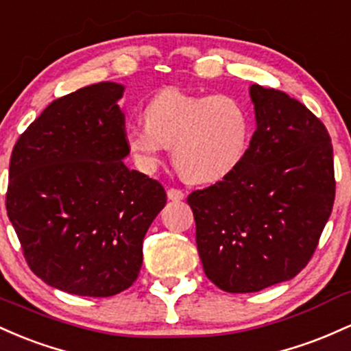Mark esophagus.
<instances>
[{"label":"esophagus","instance_id":"esophagus-1","mask_svg":"<svg viewBox=\"0 0 351 351\" xmlns=\"http://www.w3.org/2000/svg\"><path fill=\"white\" fill-rule=\"evenodd\" d=\"M167 197L169 200H176V202H179V200H184V192L180 191V189H169L167 191Z\"/></svg>","mask_w":351,"mask_h":351}]
</instances>
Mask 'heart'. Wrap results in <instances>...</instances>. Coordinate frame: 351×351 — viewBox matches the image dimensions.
Instances as JSON below:
<instances>
[{
    "instance_id": "b5f03b06",
    "label": "heart",
    "mask_w": 351,
    "mask_h": 351,
    "mask_svg": "<svg viewBox=\"0 0 351 351\" xmlns=\"http://www.w3.org/2000/svg\"><path fill=\"white\" fill-rule=\"evenodd\" d=\"M143 119L144 124L125 129L124 143L145 172H154L162 152L172 147V162L184 179L219 182L242 164L249 151V112L226 94L164 89L144 106Z\"/></svg>"
}]
</instances>
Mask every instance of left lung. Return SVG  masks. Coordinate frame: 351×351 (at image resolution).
I'll use <instances>...</instances> for the list:
<instances>
[{"label":"left lung","mask_w":351,"mask_h":351,"mask_svg":"<svg viewBox=\"0 0 351 351\" xmlns=\"http://www.w3.org/2000/svg\"><path fill=\"white\" fill-rule=\"evenodd\" d=\"M257 129L242 164L187 197L208 280L250 293L290 280L312 258L335 200L333 147L322 121L277 89L252 84Z\"/></svg>","instance_id":"obj_1"}]
</instances>
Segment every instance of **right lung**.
<instances>
[{"instance_id": "1", "label": "right lung", "mask_w": 351, "mask_h": 351, "mask_svg": "<svg viewBox=\"0 0 351 351\" xmlns=\"http://www.w3.org/2000/svg\"><path fill=\"white\" fill-rule=\"evenodd\" d=\"M124 86L102 81L53 101L10 160L8 217L29 269L54 289L112 297L136 282L164 187L125 167Z\"/></svg>"}]
</instances>
